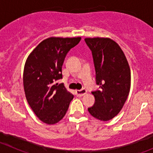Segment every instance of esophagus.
<instances>
[{
  "mask_svg": "<svg viewBox=\"0 0 153 153\" xmlns=\"http://www.w3.org/2000/svg\"><path fill=\"white\" fill-rule=\"evenodd\" d=\"M87 93V90L85 89H82V90H76V95L78 96H83Z\"/></svg>",
  "mask_w": 153,
  "mask_h": 153,
  "instance_id": "esophagus-1",
  "label": "esophagus"
}]
</instances>
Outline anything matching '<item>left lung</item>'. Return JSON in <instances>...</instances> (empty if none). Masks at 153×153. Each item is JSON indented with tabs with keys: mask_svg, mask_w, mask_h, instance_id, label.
Instances as JSON below:
<instances>
[{
	"mask_svg": "<svg viewBox=\"0 0 153 153\" xmlns=\"http://www.w3.org/2000/svg\"><path fill=\"white\" fill-rule=\"evenodd\" d=\"M93 54L99 90L92 92L95 104L88 108L93 117L108 121L122 110L131 87V70L120 46L108 37L85 38Z\"/></svg>",
	"mask_w": 153,
	"mask_h": 153,
	"instance_id": "1",
	"label": "left lung"
}]
</instances>
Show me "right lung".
<instances>
[{
  "label": "right lung",
  "mask_w": 153,
  "mask_h": 153,
  "mask_svg": "<svg viewBox=\"0 0 153 153\" xmlns=\"http://www.w3.org/2000/svg\"><path fill=\"white\" fill-rule=\"evenodd\" d=\"M81 37H49L28 55L23 72L26 99L36 116L53 125L65 116L74 96L64 84H55L63 78L62 66L68 51Z\"/></svg>",
  "instance_id": "right-lung-1"
}]
</instances>
